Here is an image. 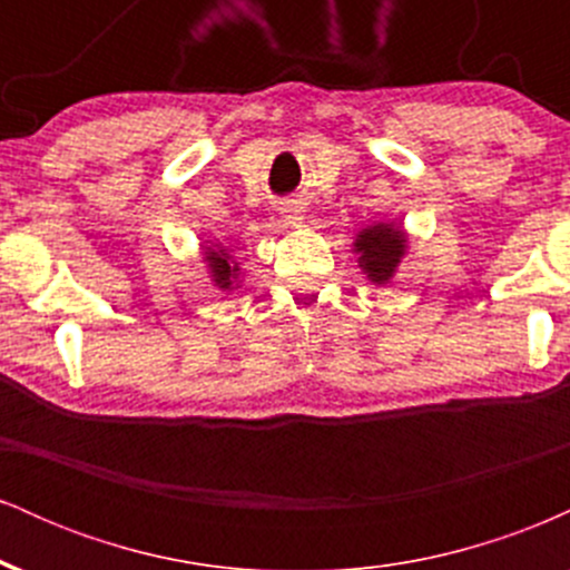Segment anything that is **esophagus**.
I'll return each instance as SVG.
<instances>
[{
	"label": "esophagus",
	"mask_w": 570,
	"mask_h": 570,
	"mask_svg": "<svg viewBox=\"0 0 570 570\" xmlns=\"http://www.w3.org/2000/svg\"><path fill=\"white\" fill-rule=\"evenodd\" d=\"M297 214H299L297 208H292V206L284 208V217H286V219H297Z\"/></svg>",
	"instance_id": "esophagus-1"
}]
</instances>
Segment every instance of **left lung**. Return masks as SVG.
Returning <instances> with one entry per match:
<instances>
[{"label":"left lung","instance_id":"left-lung-1","mask_svg":"<svg viewBox=\"0 0 570 570\" xmlns=\"http://www.w3.org/2000/svg\"><path fill=\"white\" fill-rule=\"evenodd\" d=\"M356 252L362 254L358 263H362L364 273L375 284H385V281L394 276V267L404 252V235L391 225H375L358 235Z\"/></svg>","mask_w":570,"mask_h":570}]
</instances>
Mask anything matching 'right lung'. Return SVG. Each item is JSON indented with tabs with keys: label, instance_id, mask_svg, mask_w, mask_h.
<instances>
[{
	"label": "right lung",
	"instance_id": "right-lung-1",
	"mask_svg": "<svg viewBox=\"0 0 570 570\" xmlns=\"http://www.w3.org/2000/svg\"><path fill=\"white\" fill-rule=\"evenodd\" d=\"M208 267H212L214 281H217L222 289H227V286H230V278H233L235 267H230V263H227L225 254L208 252Z\"/></svg>",
	"mask_w": 570,
	"mask_h": 570
}]
</instances>
